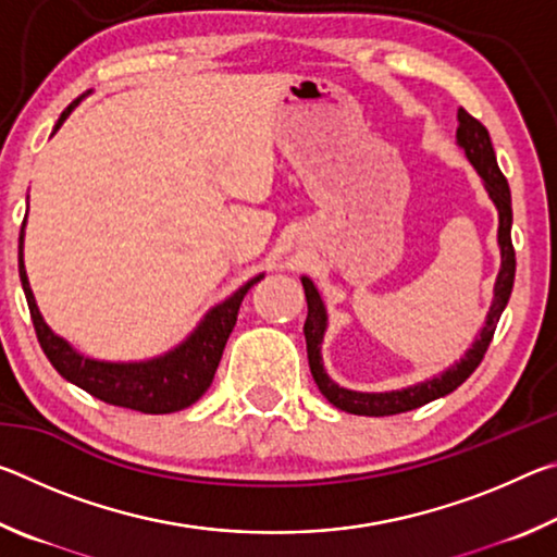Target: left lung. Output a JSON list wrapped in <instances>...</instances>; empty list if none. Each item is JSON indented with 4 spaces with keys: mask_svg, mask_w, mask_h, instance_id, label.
<instances>
[{
    "mask_svg": "<svg viewBox=\"0 0 557 557\" xmlns=\"http://www.w3.org/2000/svg\"><path fill=\"white\" fill-rule=\"evenodd\" d=\"M459 127H457V145L465 149V154L479 176L484 178V186L492 201L498 209V248H502V270H498L496 287H494V301L492 309L486 314V324L482 334L474 344H471L465 358H459L455 366H449L445 373L435 375L425 383L410 385V388L403 391H391V393H356L342 388V385L329 379L324 366H322V338L326 332V309L324 301L319 297L314 282L309 277H301V287H305L307 295V322H305V338H307V358L309 369H312L314 383L319 385L324 398L334 405V408L351 412V414H369V418H383V414H398L420 408V405H428L430 400H437L442 395L457 391L461 383H465L471 373L476 371V366L482 363L488 344H492L494 332L502 312L508 305V297H511L513 289V277H516V250L511 243V188H508L506 176L496 164V154L492 147V137H488V129L471 117L465 108L457 112Z\"/></svg>",
    "mask_w": 557,
    "mask_h": 557,
    "instance_id": "8db88e82",
    "label": "left lung"
}]
</instances>
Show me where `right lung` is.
Wrapping results in <instances>:
<instances>
[{
	"mask_svg": "<svg viewBox=\"0 0 557 557\" xmlns=\"http://www.w3.org/2000/svg\"><path fill=\"white\" fill-rule=\"evenodd\" d=\"M73 100L69 108L61 112L59 122H55L53 132L63 125V120L71 115V110L78 106ZM24 228L18 233V277H22V287L26 295V305H29L32 322L36 329V338L44 348L46 358L59 371L65 381L78 385L92 398H100L102 403L117 405V408L139 410L147 414H166L184 410L194 405L201 395L209 391V385L219 369L225 342L238 319V309L243 297L248 289L262 280V275L245 282L240 289L215 305L209 314L201 319V324L194 329L186 342L178 344L172 351L149 361H135V363H110L98 361V358H88L75 351V348L53 334L49 324L36 307L34 292L29 287V277H26L24 268Z\"/></svg>",
	"mask_w": 557,
	"mask_h": 557,
	"instance_id": "1",
	"label": "right lung"
}]
</instances>
